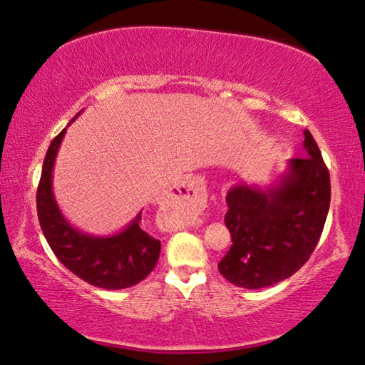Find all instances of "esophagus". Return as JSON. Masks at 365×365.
I'll use <instances>...</instances> for the list:
<instances>
[{"label":"esophagus","mask_w":365,"mask_h":365,"mask_svg":"<svg viewBox=\"0 0 365 365\" xmlns=\"http://www.w3.org/2000/svg\"><path fill=\"white\" fill-rule=\"evenodd\" d=\"M172 198L187 200L197 211H201L206 206V190L203 182L198 178H188L177 185L170 193Z\"/></svg>","instance_id":"1"}]
</instances>
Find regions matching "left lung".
I'll use <instances>...</instances> for the list:
<instances>
[{
  "mask_svg": "<svg viewBox=\"0 0 365 365\" xmlns=\"http://www.w3.org/2000/svg\"><path fill=\"white\" fill-rule=\"evenodd\" d=\"M304 157L270 188L236 185L227 192L225 222L232 246L217 270L232 285L265 288L292 277L322 237L331 201L329 172L308 129Z\"/></svg>",
  "mask_w": 365,
  "mask_h": 365,
  "instance_id": "obj_1",
  "label": "left lung"
}]
</instances>
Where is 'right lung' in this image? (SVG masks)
Wrapping results in <instances>:
<instances>
[{
  "label": "right lung",
  "instance_id": "right-lung-1",
  "mask_svg": "<svg viewBox=\"0 0 365 365\" xmlns=\"http://www.w3.org/2000/svg\"><path fill=\"white\" fill-rule=\"evenodd\" d=\"M65 130L48 145L37 187V216L43 236L57 259L81 280L108 290L139 284L155 267L160 254L159 239L149 236L139 225L140 213L124 231L98 237L83 235L58 210L52 193V168Z\"/></svg>",
  "mask_w": 365,
  "mask_h": 365
}]
</instances>
